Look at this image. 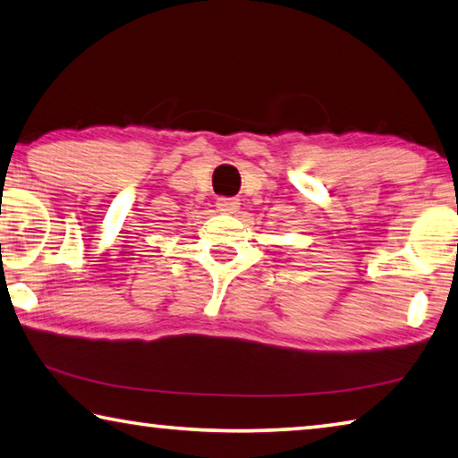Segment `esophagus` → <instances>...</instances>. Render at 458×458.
Returning a JSON list of instances; mask_svg holds the SVG:
<instances>
[{
  "label": "esophagus",
  "mask_w": 458,
  "mask_h": 458,
  "mask_svg": "<svg viewBox=\"0 0 458 458\" xmlns=\"http://www.w3.org/2000/svg\"><path fill=\"white\" fill-rule=\"evenodd\" d=\"M216 208L222 214H236L240 210V199L238 198H218Z\"/></svg>",
  "instance_id": "34e87169"
}]
</instances>
